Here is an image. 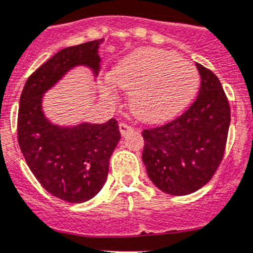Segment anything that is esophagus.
<instances>
[{
    "instance_id": "1",
    "label": "esophagus",
    "mask_w": 253,
    "mask_h": 253,
    "mask_svg": "<svg viewBox=\"0 0 253 253\" xmlns=\"http://www.w3.org/2000/svg\"><path fill=\"white\" fill-rule=\"evenodd\" d=\"M119 129H120V133H122L123 135L128 134V133H130V131H133V126L129 124H126V123H122V124L119 125Z\"/></svg>"
}]
</instances>
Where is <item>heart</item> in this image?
Listing matches in <instances>:
<instances>
[{
	"mask_svg": "<svg viewBox=\"0 0 253 253\" xmlns=\"http://www.w3.org/2000/svg\"><path fill=\"white\" fill-rule=\"evenodd\" d=\"M110 77L102 80V90L110 94L114 84L131 93L130 107L146 122H164L185 110L199 87V72L176 54L142 47L124 56Z\"/></svg>",
	"mask_w": 253,
	"mask_h": 253,
	"instance_id": "obj_1",
	"label": "heart"
}]
</instances>
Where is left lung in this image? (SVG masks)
I'll use <instances>...</instances> for the list:
<instances>
[{
  "label": "left lung",
  "instance_id": "8db88e82",
  "mask_svg": "<svg viewBox=\"0 0 253 253\" xmlns=\"http://www.w3.org/2000/svg\"><path fill=\"white\" fill-rule=\"evenodd\" d=\"M200 87L186 111L142 131V160L154 185L170 195L195 193L210 182L224 159L230 104L218 77L197 63Z\"/></svg>",
  "mask_w": 253,
  "mask_h": 253
}]
</instances>
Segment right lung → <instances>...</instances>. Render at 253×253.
I'll use <instances>...</instances> for the list:
<instances>
[{"mask_svg": "<svg viewBox=\"0 0 253 253\" xmlns=\"http://www.w3.org/2000/svg\"><path fill=\"white\" fill-rule=\"evenodd\" d=\"M98 46L99 41L94 40L58 51L28 77L20 95L18 142L23 156L41 186L68 203H83L101 191L122 135L115 119L75 128L50 124L41 102L43 93L72 67L84 64L97 74Z\"/></svg>", "mask_w": 253, "mask_h": 253, "instance_id": "right-lung-1", "label": "right lung"}]
</instances>
